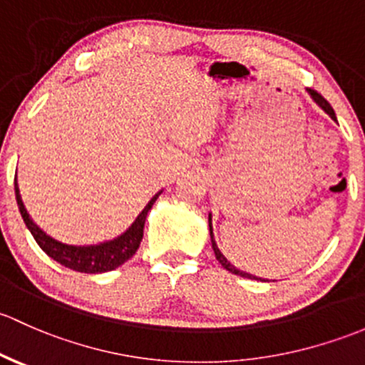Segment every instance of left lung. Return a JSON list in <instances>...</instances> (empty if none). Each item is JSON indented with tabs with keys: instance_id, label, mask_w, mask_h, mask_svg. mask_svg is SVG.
Listing matches in <instances>:
<instances>
[{
	"instance_id": "obj_1",
	"label": "left lung",
	"mask_w": 365,
	"mask_h": 365,
	"mask_svg": "<svg viewBox=\"0 0 365 365\" xmlns=\"http://www.w3.org/2000/svg\"><path fill=\"white\" fill-rule=\"evenodd\" d=\"M309 95L313 96V100L317 101L318 105H320V107L323 108V110H325L327 114H329L330 118L334 119V121H336V112H334V108L330 107V103H329V101H327L325 98H323V96L320 95V93H318V91H314V89H309ZM209 232H210V242H212V250H214V255H216V260L220 262V264L223 265L225 269L228 270V272H232V274H237V276H242V277H250V279H260V277L253 276V274H247V272H242V270H239L237 267H234V265H232L230 262H228L227 258H225V255L221 253L220 250H217V246H216V240H214V234H212V223H210V214H209Z\"/></svg>"
}]
</instances>
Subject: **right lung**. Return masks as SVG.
<instances>
[{
  "instance_id": "1",
  "label": "right lung",
  "mask_w": 365,
  "mask_h": 365,
  "mask_svg": "<svg viewBox=\"0 0 365 365\" xmlns=\"http://www.w3.org/2000/svg\"><path fill=\"white\" fill-rule=\"evenodd\" d=\"M15 186V200H17L19 210H21V216L24 220L26 227L31 232V235L35 237L36 244L58 264L68 267L71 270H77V272H86V274H98V272H108V270L118 269L119 265H123L125 262L130 260L135 253H137L138 246H140L142 235H144V223L148 212L155 205L156 198L160 197V193H156L155 197L149 200V204L145 205L144 210L137 216V220L133 221L130 228L123 235H119L118 239L107 240V242L96 244V246H68V244H63L59 240L48 237L42 228L36 227L35 221L29 217L28 210H26L24 204H22L21 193H19L17 186V178L14 181Z\"/></svg>"
}]
</instances>
